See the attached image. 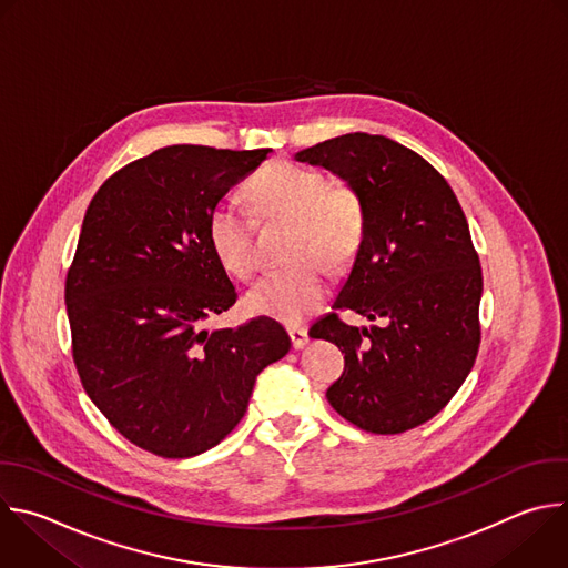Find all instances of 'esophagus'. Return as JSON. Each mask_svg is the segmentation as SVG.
Returning a JSON list of instances; mask_svg holds the SVG:
<instances>
[{"instance_id":"1","label":"esophagus","mask_w":568,"mask_h":568,"mask_svg":"<svg viewBox=\"0 0 568 568\" xmlns=\"http://www.w3.org/2000/svg\"><path fill=\"white\" fill-rule=\"evenodd\" d=\"M287 334H290V338H292V347H294V349L305 347V345H307V341H310V336H307V327H301V325L290 327V329H287Z\"/></svg>"}]
</instances>
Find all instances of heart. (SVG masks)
<instances>
[{"label": "heart", "mask_w": 568, "mask_h": 568, "mask_svg": "<svg viewBox=\"0 0 568 568\" xmlns=\"http://www.w3.org/2000/svg\"><path fill=\"white\" fill-rule=\"evenodd\" d=\"M258 219L294 221L292 267L263 276L247 292V307L287 325L305 321L327 294V270L349 267L365 236V203L349 178H327L321 169L278 160L247 184ZM256 219L234 199L219 201L207 219L210 245L225 270L252 276L256 270Z\"/></svg>", "instance_id": "1"}]
</instances>
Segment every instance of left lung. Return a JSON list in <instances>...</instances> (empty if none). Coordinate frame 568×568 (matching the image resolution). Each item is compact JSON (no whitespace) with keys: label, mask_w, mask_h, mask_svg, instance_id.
<instances>
[{"label":"left lung","mask_w":568,"mask_h":568,"mask_svg":"<svg viewBox=\"0 0 568 568\" xmlns=\"http://www.w3.org/2000/svg\"><path fill=\"white\" fill-rule=\"evenodd\" d=\"M296 160L349 178L367 214L336 312L310 329L345 354L327 402L361 430H413L448 406L481 341V265L462 205L428 160L386 135H338ZM341 308L387 325L347 326Z\"/></svg>","instance_id":"8db88e82"}]
</instances>
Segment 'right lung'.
Wrapping results in <instances>:
<instances>
[{
    "instance_id": "1",
    "label": "right lung",
    "mask_w": 568,
    "mask_h": 568,
    "mask_svg": "<svg viewBox=\"0 0 568 568\" xmlns=\"http://www.w3.org/2000/svg\"><path fill=\"white\" fill-rule=\"evenodd\" d=\"M267 153L164 146L109 175L84 214L64 287L73 363L109 424L158 457L221 444L256 374L290 352L270 318L203 327L239 298L210 245V212Z\"/></svg>"
}]
</instances>
